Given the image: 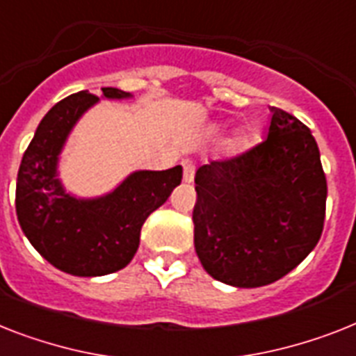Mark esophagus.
Instances as JSON below:
<instances>
[{"mask_svg":"<svg viewBox=\"0 0 356 356\" xmlns=\"http://www.w3.org/2000/svg\"><path fill=\"white\" fill-rule=\"evenodd\" d=\"M184 168V183H192L193 181V173H195V166H193L192 161H184L183 164Z\"/></svg>","mask_w":356,"mask_h":356,"instance_id":"obj_1","label":"esophagus"}]
</instances>
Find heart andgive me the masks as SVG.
<instances>
[{
    "label": "heart",
    "instance_id": "b5f03b06",
    "mask_svg": "<svg viewBox=\"0 0 356 356\" xmlns=\"http://www.w3.org/2000/svg\"><path fill=\"white\" fill-rule=\"evenodd\" d=\"M245 138H247V133H245L243 129H241V131L238 133V143H239V144H243V143H245Z\"/></svg>",
    "mask_w": 356,
    "mask_h": 356
}]
</instances>
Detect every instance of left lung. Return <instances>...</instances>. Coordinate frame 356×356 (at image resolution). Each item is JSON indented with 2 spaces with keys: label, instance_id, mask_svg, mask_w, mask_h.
I'll use <instances>...</instances> for the list:
<instances>
[{
  "label": "left lung",
  "instance_id": "left-lung-1",
  "mask_svg": "<svg viewBox=\"0 0 356 356\" xmlns=\"http://www.w3.org/2000/svg\"><path fill=\"white\" fill-rule=\"evenodd\" d=\"M270 113L258 146L195 172V252L213 280L232 287L283 278L323 230L327 181L318 144L296 117L278 108Z\"/></svg>",
  "mask_w": 356,
  "mask_h": 356
}]
</instances>
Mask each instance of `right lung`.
<instances>
[{
	"instance_id": "right-lung-1",
	"label": "right lung",
	"mask_w": 356,
	"mask_h": 356,
	"mask_svg": "<svg viewBox=\"0 0 356 356\" xmlns=\"http://www.w3.org/2000/svg\"><path fill=\"white\" fill-rule=\"evenodd\" d=\"M106 98H129L117 88H102ZM98 102L80 91L49 109L25 149L16 181L19 227L51 265L73 276L117 273L133 259L140 228L153 210L181 184L183 168L138 170L102 197L78 199L58 179V161L78 118Z\"/></svg>"
}]
</instances>
